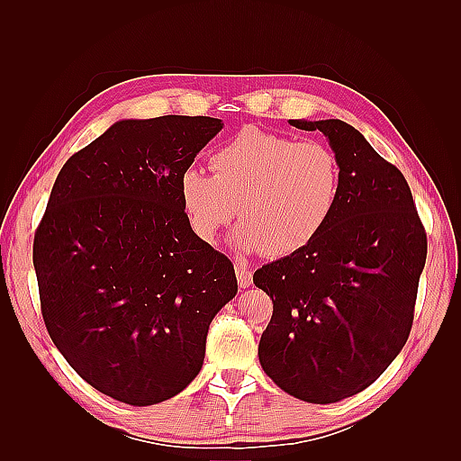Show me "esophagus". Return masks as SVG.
Segmentation results:
<instances>
[{"mask_svg": "<svg viewBox=\"0 0 461 461\" xmlns=\"http://www.w3.org/2000/svg\"><path fill=\"white\" fill-rule=\"evenodd\" d=\"M236 278H239V285L240 288H248L254 285V275L249 269L246 267H236Z\"/></svg>", "mask_w": 461, "mask_h": 461, "instance_id": "34e87169", "label": "esophagus"}]
</instances>
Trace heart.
Masks as SVG:
<instances>
[{"label":"heart","mask_w":461,"mask_h":461,"mask_svg":"<svg viewBox=\"0 0 461 461\" xmlns=\"http://www.w3.org/2000/svg\"><path fill=\"white\" fill-rule=\"evenodd\" d=\"M213 175L200 167L180 173L178 194L190 225L215 242L232 219L240 252L286 258L327 229L340 200V161L327 144L244 127L212 156Z\"/></svg>","instance_id":"1"}]
</instances>
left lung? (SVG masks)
I'll return each instance as SVG.
<instances>
[{
	"mask_svg": "<svg viewBox=\"0 0 461 461\" xmlns=\"http://www.w3.org/2000/svg\"><path fill=\"white\" fill-rule=\"evenodd\" d=\"M319 131L342 171L339 207L302 252L263 265L273 298L259 364L290 396L334 403L373 384L406 344L427 234L406 178L340 119H290Z\"/></svg>",
	"mask_w": 461,
	"mask_h": 461,
	"instance_id": "obj_1",
	"label": "left lung"
}]
</instances>
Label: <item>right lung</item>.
I'll return each instance as SVG.
<instances>
[{
  "instance_id": "obj_1",
  "label": "right lung",
  "mask_w": 461,
  "mask_h": 461,
  "mask_svg": "<svg viewBox=\"0 0 461 461\" xmlns=\"http://www.w3.org/2000/svg\"><path fill=\"white\" fill-rule=\"evenodd\" d=\"M222 129L213 117L122 119L63 165L34 234L44 323L82 379L131 406L185 390L209 323L239 283L192 230L180 173Z\"/></svg>"
}]
</instances>
